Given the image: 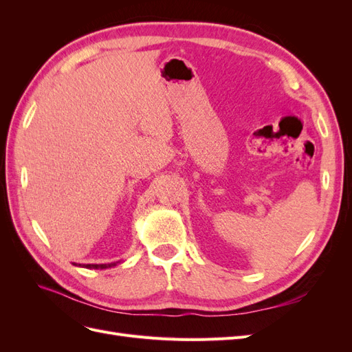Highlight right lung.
Returning a JSON list of instances; mask_svg holds the SVG:
<instances>
[{"label": "right lung", "mask_w": 352, "mask_h": 352, "mask_svg": "<svg viewBox=\"0 0 352 352\" xmlns=\"http://www.w3.org/2000/svg\"><path fill=\"white\" fill-rule=\"evenodd\" d=\"M113 265H116V263H110V264H83L82 267H87V269H109V267H113Z\"/></svg>", "instance_id": "add662e5"}]
</instances>
